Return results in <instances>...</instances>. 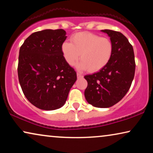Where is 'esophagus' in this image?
I'll return each instance as SVG.
<instances>
[{
    "label": "esophagus",
    "instance_id": "34e87169",
    "mask_svg": "<svg viewBox=\"0 0 153 153\" xmlns=\"http://www.w3.org/2000/svg\"><path fill=\"white\" fill-rule=\"evenodd\" d=\"M76 75H77V78H82L83 77L82 75H81V74H79V73H77Z\"/></svg>",
    "mask_w": 153,
    "mask_h": 153
}]
</instances>
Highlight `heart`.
I'll use <instances>...</instances> for the list:
<instances>
[{
	"mask_svg": "<svg viewBox=\"0 0 153 153\" xmlns=\"http://www.w3.org/2000/svg\"><path fill=\"white\" fill-rule=\"evenodd\" d=\"M71 43L62 45V55L69 65H73L79 56L81 60L77 64L80 70L88 69L91 72L101 70L110 61L113 54V44L107 37L88 32L78 33L72 35Z\"/></svg>",
	"mask_w": 153,
	"mask_h": 153,
	"instance_id": "obj_1",
	"label": "heart"
}]
</instances>
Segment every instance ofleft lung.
<instances>
[{
  "mask_svg": "<svg viewBox=\"0 0 153 153\" xmlns=\"http://www.w3.org/2000/svg\"><path fill=\"white\" fill-rule=\"evenodd\" d=\"M110 37L113 54L108 63L99 72L85 75L88 81L85 100L98 108H108L123 99L128 92L135 73L134 53L127 37L118 31L102 30Z\"/></svg>",
  "mask_w": 153,
  "mask_h": 153,
  "instance_id": "1",
  "label": "left lung"
}]
</instances>
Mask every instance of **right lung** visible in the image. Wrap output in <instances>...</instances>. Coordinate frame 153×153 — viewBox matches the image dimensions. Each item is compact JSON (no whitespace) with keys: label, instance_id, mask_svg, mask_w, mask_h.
Listing matches in <instances>:
<instances>
[{"label":"right lung","instance_id":"1","mask_svg":"<svg viewBox=\"0 0 153 153\" xmlns=\"http://www.w3.org/2000/svg\"><path fill=\"white\" fill-rule=\"evenodd\" d=\"M66 38L63 29H46L33 33L20 47V85L27 100L40 109L62 107L76 80V72L62 53Z\"/></svg>","mask_w":153,"mask_h":153}]
</instances>
